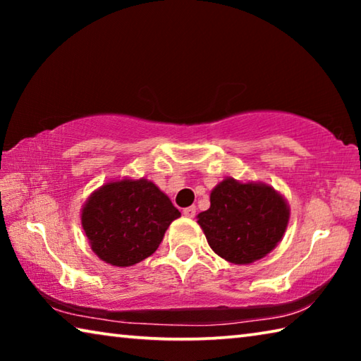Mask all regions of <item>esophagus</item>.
<instances>
[{
  "label": "esophagus",
  "mask_w": 361,
  "mask_h": 361,
  "mask_svg": "<svg viewBox=\"0 0 361 361\" xmlns=\"http://www.w3.org/2000/svg\"><path fill=\"white\" fill-rule=\"evenodd\" d=\"M183 215L188 216V218H194L195 216V207L194 205L186 207V209L183 210Z\"/></svg>",
  "instance_id": "34e87169"
}]
</instances>
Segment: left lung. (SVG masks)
I'll return each instance as SVG.
<instances>
[{"instance_id":"obj_1","label":"left lung","mask_w":361,"mask_h":361,"mask_svg":"<svg viewBox=\"0 0 361 361\" xmlns=\"http://www.w3.org/2000/svg\"><path fill=\"white\" fill-rule=\"evenodd\" d=\"M197 218L213 252L234 264H250L276 248L290 209L271 186L226 178L212 191L210 209Z\"/></svg>"}]
</instances>
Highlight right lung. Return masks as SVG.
Returning a JSON list of instances; mask_svg holds the SVG:
<instances>
[{
  "mask_svg": "<svg viewBox=\"0 0 361 361\" xmlns=\"http://www.w3.org/2000/svg\"><path fill=\"white\" fill-rule=\"evenodd\" d=\"M178 216L167 195L142 178L106 183L85 202L81 221L95 255L127 267L154 253Z\"/></svg>",
  "mask_w": 361,
  "mask_h": 361,
  "instance_id": "add662e5",
  "label": "right lung"
}]
</instances>
